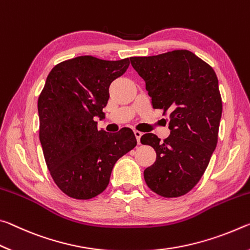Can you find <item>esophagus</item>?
Wrapping results in <instances>:
<instances>
[{
  "instance_id": "1",
  "label": "esophagus",
  "mask_w": 250,
  "mask_h": 250,
  "mask_svg": "<svg viewBox=\"0 0 250 250\" xmlns=\"http://www.w3.org/2000/svg\"><path fill=\"white\" fill-rule=\"evenodd\" d=\"M134 134H135V137H136V140H137V143L138 144H141V137H142L143 133L140 132V130H134Z\"/></svg>"
}]
</instances>
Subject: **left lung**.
Masks as SVG:
<instances>
[{"mask_svg":"<svg viewBox=\"0 0 250 250\" xmlns=\"http://www.w3.org/2000/svg\"><path fill=\"white\" fill-rule=\"evenodd\" d=\"M130 64L145 81L153 108L169 113L168 137H141L156 152V161L144 170L145 182L159 196L179 197L197 185L217 145L223 110L217 76L187 50L134 56Z\"/></svg>","mask_w":250,"mask_h":250,"instance_id":"obj_1","label":"left lung"}]
</instances>
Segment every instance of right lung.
Returning <instances> with one entry per match:
<instances>
[{
    "mask_svg": "<svg viewBox=\"0 0 250 250\" xmlns=\"http://www.w3.org/2000/svg\"><path fill=\"white\" fill-rule=\"evenodd\" d=\"M128 66L129 59L77 56L55 65L45 82L38 101L40 142L53 181L69 197L103 193L115 163L137 144L130 128L108 134L95 121L105 117L110 83Z\"/></svg>",
    "mask_w": 250,
    "mask_h": 250,
    "instance_id": "add662e5",
    "label": "right lung"
}]
</instances>
